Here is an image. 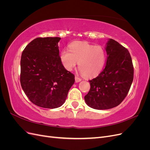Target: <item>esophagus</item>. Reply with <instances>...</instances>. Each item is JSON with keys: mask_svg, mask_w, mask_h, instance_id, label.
<instances>
[{"mask_svg": "<svg viewBox=\"0 0 150 150\" xmlns=\"http://www.w3.org/2000/svg\"><path fill=\"white\" fill-rule=\"evenodd\" d=\"M81 81V79L78 78V76H75V81L76 83H78V82H80V81Z\"/></svg>", "mask_w": 150, "mask_h": 150, "instance_id": "obj_1", "label": "esophagus"}]
</instances>
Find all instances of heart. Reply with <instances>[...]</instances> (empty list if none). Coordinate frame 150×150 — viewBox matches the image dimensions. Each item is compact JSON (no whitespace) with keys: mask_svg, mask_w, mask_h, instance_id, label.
Here are the masks:
<instances>
[{"mask_svg":"<svg viewBox=\"0 0 150 150\" xmlns=\"http://www.w3.org/2000/svg\"><path fill=\"white\" fill-rule=\"evenodd\" d=\"M63 49L60 53L62 64L67 71H72L78 62L82 74L91 78L100 73L106 60L105 51L101 46H94L86 42L76 41Z\"/></svg>","mask_w":150,"mask_h":150,"instance_id":"heart-1","label":"heart"}]
</instances>
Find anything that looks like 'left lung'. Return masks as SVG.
Instances as JSON below:
<instances>
[{"mask_svg":"<svg viewBox=\"0 0 150 150\" xmlns=\"http://www.w3.org/2000/svg\"><path fill=\"white\" fill-rule=\"evenodd\" d=\"M105 68L89 81L91 88L84 96L88 105L96 110L115 108L124 100L133 80L134 69L128 50L110 39L106 44Z\"/></svg>","mask_w":150,"mask_h":150,"instance_id":"left-lung-1","label":"left lung"}]
</instances>
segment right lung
Here are the masks:
<instances>
[{
  "instance_id": "right-lung-1",
  "label": "right lung",
  "mask_w": 150,
  "mask_h": 150,
  "mask_svg": "<svg viewBox=\"0 0 150 150\" xmlns=\"http://www.w3.org/2000/svg\"><path fill=\"white\" fill-rule=\"evenodd\" d=\"M61 38H38L22 53L20 81L29 100L36 106L54 109L65 102L74 75L62 64L58 42Z\"/></svg>"
}]
</instances>
